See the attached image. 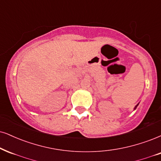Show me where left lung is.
Returning a JSON list of instances; mask_svg holds the SVG:
<instances>
[{"label":"left lung","mask_w":161,"mask_h":161,"mask_svg":"<svg viewBox=\"0 0 161 161\" xmlns=\"http://www.w3.org/2000/svg\"><path fill=\"white\" fill-rule=\"evenodd\" d=\"M138 105H139V103H138V104H136V106H135V107H134V110H136V108H137V106H138Z\"/></svg>","instance_id":"1"}]
</instances>
